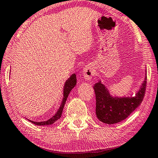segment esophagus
<instances>
[{
	"label": "esophagus",
	"instance_id": "obj_1",
	"mask_svg": "<svg viewBox=\"0 0 158 158\" xmlns=\"http://www.w3.org/2000/svg\"><path fill=\"white\" fill-rule=\"evenodd\" d=\"M94 70L92 66L90 65H87L85 66L83 69V76L84 78L87 80V81H89V80L92 79V76H94Z\"/></svg>",
	"mask_w": 158,
	"mask_h": 158
}]
</instances>
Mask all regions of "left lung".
I'll return each instance as SVG.
<instances>
[{
	"label": "left lung",
	"instance_id": "obj_1",
	"mask_svg": "<svg viewBox=\"0 0 158 158\" xmlns=\"http://www.w3.org/2000/svg\"><path fill=\"white\" fill-rule=\"evenodd\" d=\"M145 78L134 96H113L106 85L99 81L94 84L96 94V114L101 122L114 124L121 122L128 117L139 106L145 94L146 86V72Z\"/></svg>",
	"mask_w": 158,
	"mask_h": 158
}]
</instances>
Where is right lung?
<instances>
[{"mask_svg":"<svg viewBox=\"0 0 158 158\" xmlns=\"http://www.w3.org/2000/svg\"><path fill=\"white\" fill-rule=\"evenodd\" d=\"M76 75L75 73H73L71 76L69 77L68 80H66L64 85V89H63V98H62V103L60 104V106L59 107V109L57 111V112L55 113V114L54 116L49 118L47 121H40V122H37V121H33L31 120L27 119L30 121V122L35 124V125L37 126H48V125H51V124L54 123L55 121H57L59 118H60L61 116H62V113L63 111V108L64 107V105L66 103V99H67V97L69 94H70L71 91L72 89L76 86Z\"/></svg>","mask_w":158,"mask_h":158,"instance_id":"1","label":"right lung"}]
</instances>
